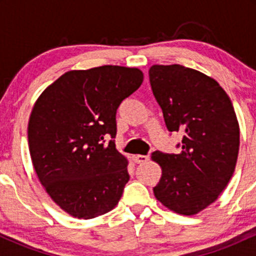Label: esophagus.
Here are the masks:
<instances>
[{
    "label": "esophagus",
    "mask_w": 256,
    "mask_h": 256,
    "mask_svg": "<svg viewBox=\"0 0 256 256\" xmlns=\"http://www.w3.org/2000/svg\"><path fill=\"white\" fill-rule=\"evenodd\" d=\"M149 160V156L148 155H136V156H134V162L136 164H146V161Z\"/></svg>",
    "instance_id": "34e87169"
}]
</instances>
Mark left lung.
Returning a JSON list of instances; mask_svg holds the SVG:
<instances>
[{
    "mask_svg": "<svg viewBox=\"0 0 256 256\" xmlns=\"http://www.w3.org/2000/svg\"><path fill=\"white\" fill-rule=\"evenodd\" d=\"M149 79L168 131L184 132L179 154H152L162 171L152 192L172 212L195 216L219 198L234 174L238 120L225 90L204 73L152 64Z\"/></svg>",
    "mask_w": 256,
    "mask_h": 256,
    "instance_id": "8db88e82",
    "label": "left lung"
}]
</instances>
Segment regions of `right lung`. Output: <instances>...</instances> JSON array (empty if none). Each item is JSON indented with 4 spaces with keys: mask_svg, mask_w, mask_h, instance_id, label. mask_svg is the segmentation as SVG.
Listing matches in <instances>:
<instances>
[{
    "mask_svg": "<svg viewBox=\"0 0 256 256\" xmlns=\"http://www.w3.org/2000/svg\"><path fill=\"white\" fill-rule=\"evenodd\" d=\"M142 82L136 67L72 70L34 102L28 126L32 165L46 194L70 216L91 219L118 204L130 177L128 158L113 140L116 114Z\"/></svg>",
    "mask_w": 256,
    "mask_h": 256,
    "instance_id": "right-lung-1",
    "label": "right lung"
}]
</instances>
